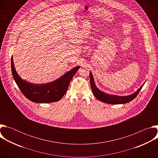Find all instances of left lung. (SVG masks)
Wrapping results in <instances>:
<instances>
[{
  "instance_id": "8db88e82",
  "label": "left lung",
  "mask_w": 158,
  "mask_h": 158,
  "mask_svg": "<svg viewBox=\"0 0 158 158\" xmlns=\"http://www.w3.org/2000/svg\"><path fill=\"white\" fill-rule=\"evenodd\" d=\"M90 82H91L92 91L94 96L100 101L105 103H107V104H126L131 101L138 96L139 92L141 91V89H142L143 86L144 84V83L136 92L131 95L120 96L113 95V94H109L107 93H106L101 91L100 89H99L94 82V77L91 71H90Z\"/></svg>"
}]
</instances>
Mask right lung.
I'll return each instance as SVG.
<instances>
[{"instance_id":"1","label":"right lung","mask_w":158,"mask_h":158,"mask_svg":"<svg viewBox=\"0 0 158 158\" xmlns=\"http://www.w3.org/2000/svg\"><path fill=\"white\" fill-rule=\"evenodd\" d=\"M80 66H76L65 73L59 79L45 84H34L22 79L16 72L13 58H11V70L19 88L28 99L37 103H48L59 101L65 94L72 78Z\"/></svg>"}]
</instances>
